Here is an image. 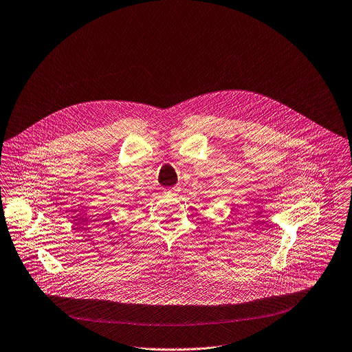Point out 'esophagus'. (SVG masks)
Wrapping results in <instances>:
<instances>
[{
  "label": "esophagus",
  "instance_id": "1",
  "mask_svg": "<svg viewBox=\"0 0 352 352\" xmlns=\"http://www.w3.org/2000/svg\"><path fill=\"white\" fill-rule=\"evenodd\" d=\"M177 192H178V189H177V188H167V189H164V195H167V196L175 195Z\"/></svg>",
  "mask_w": 352,
  "mask_h": 352
}]
</instances>
